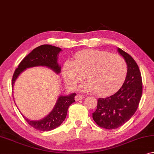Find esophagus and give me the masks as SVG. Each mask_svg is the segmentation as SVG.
<instances>
[{
	"label": "esophagus",
	"mask_w": 154,
	"mask_h": 154,
	"mask_svg": "<svg viewBox=\"0 0 154 154\" xmlns=\"http://www.w3.org/2000/svg\"><path fill=\"white\" fill-rule=\"evenodd\" d=\"M84 99V97H82V95H77L76 96H75V100H76V101H79V100H83Z\"/></svg>",
	"instance_id": "obj_1"
}]
</instances>
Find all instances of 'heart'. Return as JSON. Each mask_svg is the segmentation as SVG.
Returning <instances> with one entry per match:
<instances>
[{"label": "heart", "mask_w": 154, "mask_h": 154, "mask_svg": "<svg viewBox=\"0 0 154 154\" xmlns=\"http://www.w3.org/2000/svg\"><path fill=\"white\" fill-rule=\"evenodd\" d=\"M127 65L122 57L101 50H83L75 55L73 61H66L62 68L65 84L75 89L84 78L87 79L81 90L93 91L96 95L113 93L125 82Z\"/></svg>", "instance_id": "1"}]
</instances>
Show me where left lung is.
Segmentation results:
<instances>
[{
  "mask_svg": "<svg viewBox=\"0 0 154 154\" xmlns=\"http://www.w3.org/2000/svg\"><path fill=\"white\" fill-rule=\"evenodd\" d=\"M118 52L125 59L127 74L122 86L114 95L97 100L93 118L100 127L115 129L121 127L136 113L143 93V82L138 66L131 55L120 48Z\"/></svg>",
  "mask_w": 154,
  "mask_h": 154,
  "instance_id": "1",
  "label": "left lung"
}]
</instances>
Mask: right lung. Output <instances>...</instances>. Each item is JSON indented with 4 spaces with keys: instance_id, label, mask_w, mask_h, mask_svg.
Returning <instances> with one entry per match:
<instances>
[{
    "instance_id": "add662e5",
    "label": "right lung",
    "mask_w": 154,
    "mask_h": 154,
    "mask_svg": "<svg viewBox=\"0 0 154 154\" xmlns=\"http://www.w3.org/2000/svg\"><path fill=\"white\" fill-rule=\"evenodd\" d=\"M61 51L60 48L51 45H42L34 48L29 54H27L18 65L15 70L12 77V88L20 73L27 68L45 66L52 70L57 74L61 72V66L58 63V55ZM76 93L70 95L59 96L53 109L45 118L39 120H30L25 118L27 123L36 129L46 131L54 129L61 125L66 119L68 109L73 102H75V97Z\"/></svg>"
}]
</instances>
